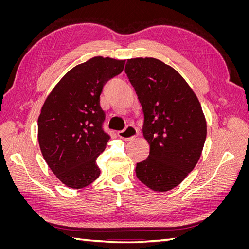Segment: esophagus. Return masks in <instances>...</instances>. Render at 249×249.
<instances>
[{"mask_svg": "<svg viewBox=\"0 0 249 249\" xmlns=\"http://www.w3.org/2000/svg\"><path fill=\"white\" fill-rule=\"evenodd\" d=\"M138 135V131L135 126L133 125H127L124 130L118 132V137L124 140H131L132 138L136 137Z\"/></svg>", "mask_w": 249, "mask_h": 249, "instance_id": "34e87169", "label": "esophagus"}]
</instances>
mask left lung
I'll return each mask as SVG.
<instances>
[{
    "mask_svg": "<svg viewBox=\"0 0 249 249\" xmlns=\"http://www.w3.org/2000/svg\"><path fill=\"white\" fill-rule=\"evenodd\" d=\"M124 71L142 106V132L150 147L136 165V177L154 191L171 190L200 158L207 137L201 106L183 77L160 60L129 59Z\"/></svg>",
    "mask_w": 249,
    "mask_h": 249,
    "instance_id": "1",
    "label": "left lung"
}]
</instances>
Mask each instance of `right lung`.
I'll return each instance as SVG.
<instances>
[{
	"label": "right lung",
	"mask_w": 249,
	"mask_h": 249,
	"mask_svg": "<svg viewBox=\"0 0 249 249\" xmlns=\"http://www.w3.org/2000/svg\"><path fill=\"white\" fill-rule=\"evenodd\" d=\"M124 60L94 57L74 66L47 97L38 117L44 160L67 187L81 189L100 177L96 158L110 135L100 96L106 83L124 71Z\"/></svg>",
	"instance_id": "add662e5"
}]
</instances>
